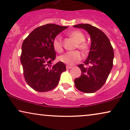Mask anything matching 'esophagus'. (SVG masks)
<instances>
[{
    "label": "esophagus",
    "instance_id": "1",
    "mask_svg": "<svg viewBox=\"0 0 130 130\" xmlns=\"http://www.w3.org/2000/svg\"><path fill=\"white\" fill-rule=\"evenodd\" d=\"M72 68V67L70 66H66V69H70Z\"/></svg>",
    "mask_w": 130,
    "mask_h": 130
}]
</instances>
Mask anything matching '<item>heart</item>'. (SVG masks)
<instances>
[{
  "instance_id": "heart-1",
  "label": "heart",
  "mask_w": 130,
  "mask_h": 130,
  "mask_svg": "<svg viewBox=\"0 0 130 130\" xmlns=\"http://www.w3.org/2000/svg\"><path fill=\"white\" fill-rule=\"evenodd\" d=\"M69 35L76 43L75 47H77L83 53L87 52L89 50V45L87 43L85 42L86 37L82 32L75 30L70 32ZM52 46L54 50L58 53H61L63 51L62 42L60 37L57 36L54 38L52 41ZM81 58L82 57L78 51L67 52L58 57V60L68 65L75 64L76 62H79Z\"/></svg>"
}]
</instances>
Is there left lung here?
I'll use <instances>...</instances> for the list:
<instances>
[{
	"label": "left lung",
	"instance_id": "left-lung-1",
	"mask_svg": "<svg viewBox=\"0 0 130 130\" xmlns=\"http://www.w3.org/2000/svg\"><path fill=\"white\" fill-rule=\"evenodd\" d=\"M73 27L84 29L91 38L89 56L84 62V64L78 66L82 73L80 77L75 79V87L82 92L94 93L105 84L113 68V47L108 38L99 29L89 24H79ZM84 65L89 66L86 67Z\"/></svg>",
	"mask_w": 130,
	"mask_h": 130
}]
</instances>
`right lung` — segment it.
<instances>
[{"mask_svg": "<svg viewBox=\"0 0 130 130\" xmlns=\"http://www.w3.org/2000/svg\"><path fill=\"white\" fill-rule=\"evenodd\" d=\"M55 24H47L33 30L24 40L20 61L26 83L40 92L54 89L58 84L61 74L66 71L61 61L54 66L56 54L52 41L58 34L68 28Z\"/></svg>", "mask_w": 130, "mask_h": 130, "instance_id": "add662e5", "label": "right lung"}]
</instances>
